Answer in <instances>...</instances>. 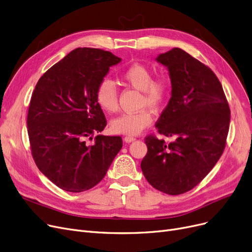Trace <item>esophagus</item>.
<instances>
[{"label":"esophagus","mask_w":252,"mask_h":252,"mask_svg":"<svg viewBox=\"0 0 252 252\" xmlns=\"http://www.w3.org/2000/svg\"><path fill=\"white\" fill-rule=\"evenodd\" d=\"M135 140H136V138L133 136H126L125 137V141L126 142V143H129V142H133Z\"/></svg>","instance_id":"1"}]
</instances>
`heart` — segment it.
Instances as JSON below:
<instances>
[{"mask_svg":"<svg viewBox=\"0 0 252 252\" xmlns=\"http://www.w3.org/2000/svg\"><path fill=\"white\" fill-rule=\"evenodd\" d=\"M122 79L127 85L141 91L140 107H149L152 110H159L165 105L171 94L170 81L165 76L152 77V71L143 63H133L126 68ZM95 101L107 113H114L118 109V90L115 83L105 78L95 91ZM152 115L147 109L135 113H125L111 120L110 128L115 134L137 135L152 124Z\"/></svg>","mask_w":252,"mask_h":252,"instance_id":"b5f03b06","label":"heart"}]
</instances>
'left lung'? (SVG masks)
Instances as JSON below:
<instances>
[{"mask_svg":"<svg viewBox=\"0 0 252 252\" xmlns=\"http://www.w3.org/2000/svg\"><path fill=\"white\" fill-rule=\"evenodd\" d=\"M157 60L169 70L172 95L156 126L174 141L148 135L141 169L156 189L177 195L196 187L220 158L231 110L220 81L208 65L180 48Z\"/></svg>","mask_w":252,"mask_h":252,"instance_id":"8db88e82","label":"left lung"}]
</instances>
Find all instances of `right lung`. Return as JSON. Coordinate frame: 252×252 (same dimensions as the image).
Returning a JSON list of instances; mask_svg holds the SVG:
<instances>
[{"mask_svg": "<svg viewBox=\"0 0 252 252\" xmlns=\"http://www.w3.org/2000/svg\"><path fill=\"white\" fill-rule=\"evenodd\" d=\"M119 58L97 48H76L48 69L36 84L28 111V134L38 169L60 189L94 188L123 147L119 136L96 135L107 120L95 91Z\"/></svg>", "mask_w": 252, "mask_h": 252, "instance_id": "add662e5", "label": "right lung"}]
</instances>
